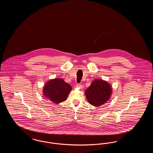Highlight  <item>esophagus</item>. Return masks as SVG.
<instances>
[{
	"instance_id": "1",
	"label": "esophagus",
	"mask_w": 153,
	"mask_h": 153,
	"mask_svg": "<svg viewBox=\"0 0 153 153\" xmlns=\"http://www.w3.org/2000/svg\"><path fill=\"white\" fill-rule=\"evenodd\" d=\"M77 87L79 88L80 89H82L83 88V85L81 84H77Z\"/></svg>"
}]
</instances>
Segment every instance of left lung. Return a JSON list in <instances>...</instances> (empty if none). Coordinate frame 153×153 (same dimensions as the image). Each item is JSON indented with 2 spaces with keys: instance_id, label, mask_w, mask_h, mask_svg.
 I'll list each match as a JSON object with an SVG mask.
<instances>
[{
  "instance_id": "1",
  "label": "left lung",
  "mask_w": 153,
  "mask_h": 153,
  "mask_svg": "<svg viewBox=\"0 0 153 153\" xmlns=\"http://www.w3.org/2000/svg\"><path fill=\"white\" fill-rule=\"evenodd\" d=\"M112 94L111 85L102 79L94 80L85 92L88 102L95 107H99L106 103L110 99Z\"/></svg>"
}]
</instances>
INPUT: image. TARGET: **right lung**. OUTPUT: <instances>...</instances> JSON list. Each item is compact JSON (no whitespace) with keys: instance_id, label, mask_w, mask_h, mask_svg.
<instances>
[{"instance_id":"obj_1","label":"right lung","mask_w":153,"mask_h":153,"mask_svg":"<svg viewBox=\"0 0 153 153\" xmlns=\"http://www.w3.org/2000/svg\"><path fill=\"white\" fill-rule=\"evenodd\" d=\"M71 90V85L63 79H53L47 81L44 85L43 95L54 104H59L65 101Z\"/></svg>"}]
</instances>
